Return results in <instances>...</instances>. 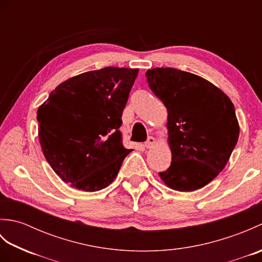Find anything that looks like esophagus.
Returning <instances> with one entry per match:
<instances>
[{"label":"esophagus","instance_id":"34e87169","mask_svg":"<svg viewBox=\"0 0 262 262\" xmlns=\"http://www.w3.org/2000/svg\"><path fill=\"white\" fill-rule=\"evenodd\" d=\"M155 143H157V142H155V138L152 137V136H149V137L147 138V141L145 142V146H146L147 148H151V147H153V145H154Z\"/></svg>","mask_w":262,"mask_h":262}]
</instances>
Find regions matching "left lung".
Returning a JSON list of instances; mask_svg holds the SVG:
<instances>
[{
  "label": "left lung",
  "instance_id": "obj_1",
  "mask_svg": "<svg viewBox=\"0 0 262 262\" xmlns=\"http://www.w3.org/2000/svg\"><path fill=\"white\" fill-rule=\"evenodd\" d=\"M145 75L168 109L172 162L160 178L178 191L205 187L225 168L237 143L234 104L213 83L189 72L157 68Z\"/></svg>",
  "mask_w": 262,
  "mask_h": 262
}]
</instances>
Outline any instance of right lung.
Listing matches in <instances>:
<instances>
[{
	"label": "right lung",
	"mask_w": 262,
	"mask_h": 262,
	"mask_svg": "<svg viewBox=\"0 0 262 262\" xmlns=\"http://www.w3.org/2000/svg\"><path fill=\"white\" fill-rule=\"evenodd\" d=\"M138 69L108 66L71 77L37 111L38 136L60 179L82 191L114 181L132 152L122 145L121 116Z\"/></svg>",
	"instance_id": "obj_1"
}]
</instances>
